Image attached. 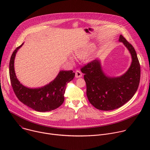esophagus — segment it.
Masks as SVG:
<instances>
[{
	"mask_svg": "<svg viewBox=\"0 0 150 150\" xmlns=\"http://www.w3.org/2000/svg\"><path fill=\"white\" fill-rule=\"evenodd\" d=\"M82 76V73L79 71H76L75 72V77L76 78H81Z\"/></svg>",
	"mask_w": 150,
	"mask_h": 150,
	"instance_id": "esophagus-1",
	"label": "esophagus"
}]
</instances>
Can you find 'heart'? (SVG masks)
Returning <instances> with one entry per match:
<instances>
[{
    "label": "heart",
    "mask_w": 150,
    "mask_h": 150,
    "mask_svg": "<svg viewBox=\"0 0 150 150\" xmlns=\"http://www.w3.org/2000/svg\"><path fill=\"white\" fill-rule=\"evenodd\" d=\"M88 52V49H81L77 50L76 52H75V56L80 59H83L86 57L87 53Z\"/></svg>",
    "instance_id": "1"
}]
</instances>
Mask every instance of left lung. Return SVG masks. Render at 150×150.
<instances>
[{
	"label": "left lung",
	"instance_id": "obj_1",
	"mask_svg": "<svg viewBox=\"0 0 150 150\" xmlns=\"http://www.w3.org/2000/svg\"><path fill=\"white\" fill-rule=\"evenodd\" d=\"M119 41L123 42L132 57L131 65L123 75L118 77L107 76L98 59L91 61L81 69L85 74L88 99L98 110L108 111L120 108L132 98L139 86L141 69L137 53L123 35H120Z\"/></svg>",
	"mask_w": 150,
	"mask_h": 150
}]
</instances>
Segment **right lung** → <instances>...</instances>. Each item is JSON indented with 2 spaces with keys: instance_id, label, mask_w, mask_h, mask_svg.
<instances>
[{
  "instance_id": "add662e5",
  "label": "right lung",
  "mask_w": 150,
  "mask_h": 150,
  "mask_svg": "<svg viewBox=\"0 0 150 150\" xmlns=\"http://www.w3.org/2000/svg\"><path fill=\"white\" fill-rule=\"evenodd\" d=\"M13 52L9 62V76L13 91L20 101L29 108L40 112L54 110L64 101L67 84L71 81L75 73L72 71H60L54 80L44 87L31 88L25 87L17 79L14 69V60L18 49Z\"/></svg>"
}]
</instances>
